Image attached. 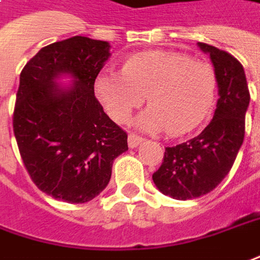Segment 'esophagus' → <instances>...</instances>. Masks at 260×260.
I'll return each mask as SVG.
<instances>
[{
	"mask_svg": "<svg viewBox=\"0 0 260 260\" xmlns=\"http://www.w3.org/2000/svg\"><path fill=\"white\" fill-rule=\"evenodd\" d=\"M143 137H140V136H136V134L130 133L128 134V147L130 148H136L139 144H141L143 143Z\"/></svg>",
	"mask_w": 260,
	"mask_h": 260,
	"instance_id": "1",
	"label": "esophagus"
}]
</instances>
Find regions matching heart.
Wrapping results in <instances>:
<instances>
[{"mask_svg":"<svg viewBox=\"0 0 260 260\" xmlns=\"http://www.w3.org/2000/svg\"><path fill=\"white\" fill-rule=\"evenodd\" d=\"M96 94L113 120L126 123L147 98L150 109L137 117L148 132L182 136L201 124L215 102L212 66L180 53L151 52L128 59L120 75H102Z\"/></svg>","mask_w":260,"mask_h":260,"instance_id":"heart-1","label":"heart"}]
</instances>
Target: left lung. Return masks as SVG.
Wrapping results in <instances>:
<instances>
[{"label":"left lung","instance_id":"8db88e82","mask_svg":"<svg viewBox=\"0 0 260 260\" xmlns=\"http://www.w3.org/2000/svg\"><path fill=\"white\" fill-rule=\"evenodd\" d=\"M214 65L218 85L214 117L201 134L166 147L164 161L153 174L158 191L174 200H194L221 184L234 166L245 137L249 89L243 66L231 53L198 42Z\"/></svg>","mask_w":260,"mask_h":260}]
</instances>
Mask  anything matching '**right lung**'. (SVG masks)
Segmentation results:
<instances>
[{"label":"right lung","instance_id":"add662e5","mask_svg":"<svg viewBox=\"0 0 260 260\" xmlns=\"http://www.w3.org/2000/svg\"><path fill=\"white\" fill-rule=\"evenodd\" d=\"M110 44L73 37L48 45L25 65L14 110V134L41 191L71 204L107 187L113 161L128 150L127 134L94 98V80ZM71 83L62 85L60 78Z\"/></svg>","mask_w":260,"mask_h":260}]
</instances>
